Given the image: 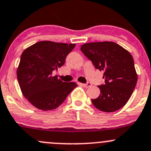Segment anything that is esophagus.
Instances as JSON below:
<instances>
[{
	"label": "esophagus",
	"mask_w": 151,
	"mask_h": 151,
	"mask_svg": "<svg viewBox=\"0 0 151 151\" xmlns=\"http://www.w3.org/2000/svg\"><path fill=\"white\" fill-rule=\"evenodd\" d=\"M82 85H83L84 87H85V88H89V87L91 86V83H86V84H82Z\"/></svg>",
	"instance_id": "obj_1"
}]
</instances>
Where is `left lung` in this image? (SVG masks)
<instances>
[{
  "label": "left lung",
  "mask_w": 151,
  "mask_h": 151,
  "mask_svg": "<svg viewBox=\"0 0 151 151\" xmlns=\"http://www.w3.org/2000/svg\"><path fill=\"white\" fill-rule=\"evenodd\" d=\"M80 50L96 69L104 71L105 85L98 86L100 95L91 100L93 104L105 112L122 108L130 99L137 82L130 52L112 42L84 44Z\"/></svg>",
  "instance_id": "8db88e82"
}]
</instances>
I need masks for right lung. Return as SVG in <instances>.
Instances as JSON below:
<instances>
[{
	"instance_id": "1",
	"label": "right lung",
	"mask_w": 151,
	"mask_h": 151,
	"mask_svg": "<svg viewBox=\"0 0 151 151\" xmlns=\"http://www.w3.org/2000/svg\"><path fill=\"white\" fill-rule=\"evenodd\" d=\"M75 44L39 42L25 49L21 55L17 76L22 93L37 109L52 110L58 107L77 86L65 83L53 73L64 64Z\"/></svg>"
}]
</instances>
